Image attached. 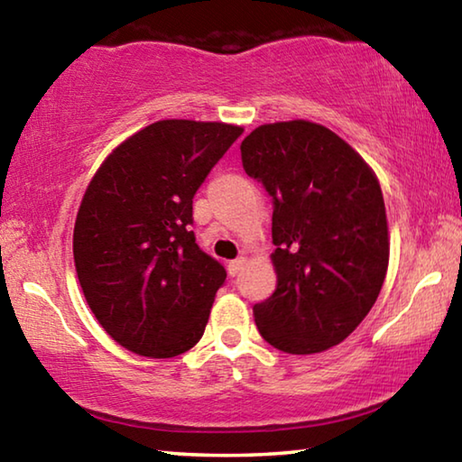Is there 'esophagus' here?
<instances>
[{"label": "esophagus", "instance_id": "34e87169", "mask_svg": "<svg viewBox=\"0 0 462 462\" xmlns=\"http://www.w3.org/2000/svg\"><path fill=\"white\" fill-rule=\"evenodd\" d=\"M245 264H246V256H240V259H236V261H230L228 263V273L232 277H236L238 273L245 269Z\"/></svg>", "mask_w": 462, "mask_h": 462}]
</instances>
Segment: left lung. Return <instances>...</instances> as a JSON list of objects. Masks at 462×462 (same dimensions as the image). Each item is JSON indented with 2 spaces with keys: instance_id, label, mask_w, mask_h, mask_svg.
Returning <instances> with one entry per match:
<instances>
[{
  "instance_id": "left-lung-1",
  "label": "left lung",
  "mask_w": 462,
  "mask_h": 462,
  "mask_svg": "<svg viewBox=\"0 0 462 462\" xmlns=\"http://www.w3.org/2000/svg\"><path fill=\"white\" fill-rule=\"evenodd\" d=\"M242 167L273 198L277 289L253 308L271 346L314 355L369 314L385 281L389 232L373 169L332 130L263 124L242 140Z\"/></svg>"
}]
</instances>
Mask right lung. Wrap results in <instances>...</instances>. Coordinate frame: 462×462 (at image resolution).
<instances>
[{
	"instance_id": "obj_1",
	"label": "right lung",
	"mask_w": 462,
	"mask_h": 462,
	"mask_svg": "<svg viewBox=\"0 0 462 462\" xmlns=\"http://www.w3.org/2000/svg\"><path fill=\"white\" fill-rule=\"evenodd\" d=\"M242 132L154 122L116 146L85 189L77 277L101 328L132 353L177 356L206 330L226 269L195 242L193 195Z\"/></svg>"
}]
</instances>
